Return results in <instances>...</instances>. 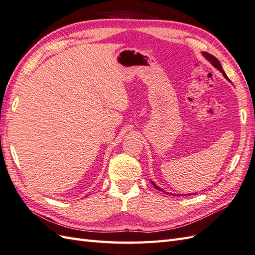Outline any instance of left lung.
<instances>
[{
	"mask_svg": "<svg viewBox=\"0 0 255 255\" xmlns=\"http://www.w3.org/2000/svg\"><path fill=\"white\" fill-rule=\"evenodd\" d=\"M203 56H204V57H206L208 60H210L211 61V64H212L215 68H216V69H219L222 73H223V76H224L227 80H229L228 78H227V76H226V74H225V72H224V70H223V68H222V66H221V64H220V61L219 60H217V58L216 57H214V56L213 55H211V54H209V53H206V52H204L203 53ZM152 183V185L154 186V187H156L158 190H162V189H160V187H158V186L156 185V184H154L153 182H151Z\"/></svg>",
	"mask_w": 255,
	"mask_h": 255,
	"instance_id": "obj_1",
	"label": "left lung"
}]
</instances>
